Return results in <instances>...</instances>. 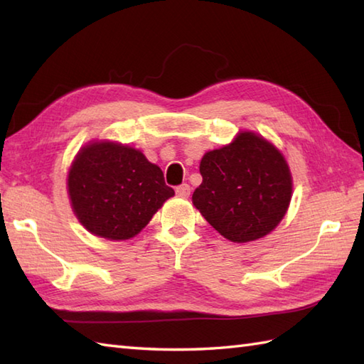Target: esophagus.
Wrapping results in <instances>:
<instances>
[{
    "label": "esophagus",
    "instance_id": "34e87169",
    "mask_svg": "<svg viewBox=\"0 0 364 364\" xmlns=\"http://www.w3.org/2000/svg\"><path fill=\"white\" fill-rule=\"evenodd\" d=\"M175 192H176V194L180 196V197L188 198V197L191 196V186H189V184H186V183L180 184V186H178V188L175 189Z\"/></svg>",
    "mask_w": 364,
    "mask_h": 364
}]
</instances>
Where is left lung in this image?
I'll return each mask as SVG.
<instances>
[{"label":"left lung","instance_id":"8db88e82","mask_svg":"<svg viewBox=\"0 0 364 364\" xmlns=\"http://www.w3.org/2000/svg\"><path fill=\"white\" fill-rule=\"evenodd\" d=\"M203 181L192 203L231 242L269 235L284 218L292 176L284 156L264 137L244 131L222 149L205 153Z\"/></svg>","mask_w":364,"mask_h":364}]
</instances>
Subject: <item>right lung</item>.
I'll list each match as a JSON object with an SVG mask.
<instances>
[{"mask_svg": "<svg viewBox=\"0 0 364 364\" xmlns=\"http://www.w3.org/2000/svg\"><path fill=\"white\" fill-rule=\"evenodd\" d=\"M68 197L92 235L125 241L175 196L162 170L142 151L117 142H92L76 154L67 178Z\"/></svg>", "mask_w": 364, "mask_h": 364, "instance_id": "right-lung-1", "label": "right lung"}]
</instances>
